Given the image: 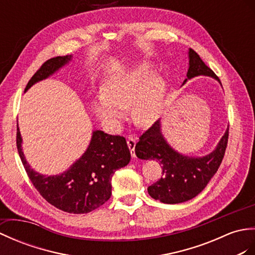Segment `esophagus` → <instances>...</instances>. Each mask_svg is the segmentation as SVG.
Masks as SVG:
<instances>
[{
	"label": "esophagus",
	"instance_id": "obj_1",
	"mask_svg": "<svg viewBox=\"0 0 255 255\" xmlns=\"http://www.w3.org/2000/svg\"><path fill=\"white\" fill-rule=\"evenodd\" d=\"M135 145H136V139H135V137L133 136H128V146L129 150H131V155L132 157H135L136 155H135Z\"/></svg>",
	"mask_w": 255,
	"mask_h": 255
}]
</instances>
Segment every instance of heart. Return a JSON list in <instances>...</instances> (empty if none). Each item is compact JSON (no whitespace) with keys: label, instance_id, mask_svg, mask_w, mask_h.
Returning <instances> with one entry per match:
<instances>
[{"label":"heart","instance_id":"obj_1","mask_svg":"<svg viewBox=\"0 0 255 255\" xmlns=\"http://www.w3.org/2000/svg\"><path fill=\"white\" fill-rule=\"evenodd\" d=\"M154 72L150 64L137 63L109 75L104 95L94 101V111L105 127L120 128L126 118L124 110L129 108L139 124L147 126L156 120L165 103L166 83Z\"/></svg>","mask_w":255,"mask_h":255}]
</instances>
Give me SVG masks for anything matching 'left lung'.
I'll return each mask as SVG.
<instances>
[{"instance_id":"obj_1","label":"left lung","mask_w":255,"mask_h":255,"mask_svg":"<svg viewBox=\"0 0 255 255\" xmlns=\"http://www.w3.org/2000/svg\"><path fill=\"white\" fill-rule=\"evenodd\" d=\"M189 59L186 74L189 80L199 75H206L220 83L217 75L193 49L189 50ZM228 136L229 128L219 140L216 149L204 157L183 156L169 146L161 134L160 121H156L140 135L135 146V154L140 159H156L162 166V177L147 189L149 195L166 204H178L200 194L223 161Z\"/></svg>"}]
</instances>
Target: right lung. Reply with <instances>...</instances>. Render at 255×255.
I'll list each match as a JSON object with an SVG mask.
<instances>
[{
    "label": "right lung",
    "mask_w": 255,
    "mask_h": 255,
    "mask_svg": "<svg viewBox=\"0 0 255 255\" xmlns=\"http://www.w3.org/2000/svg\"><path fill=\"white\" fill-rule=\"evenodd\" d=\"M71 58V55L55 56L44 62L28 82L25 92L35 83L52 75ZM16 145L27 175L40 195L51 205L71 214H86L104 205L111 196L113 173L131 160L126 138L95 131L87 150L66 171L58 175H43L33 171L26 161L18 126Z\"/></svg>",
    "instance_id": "add662e5"
}]
</instances>
